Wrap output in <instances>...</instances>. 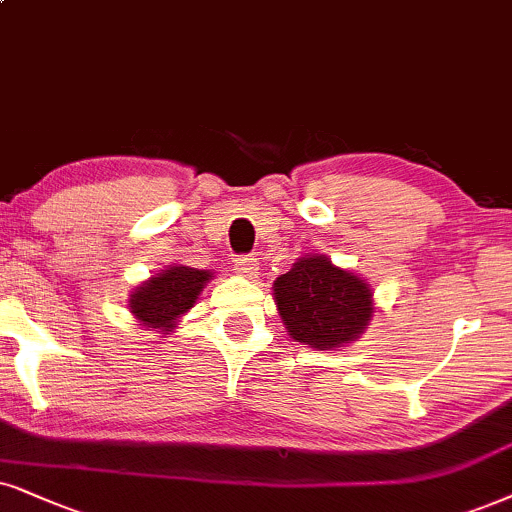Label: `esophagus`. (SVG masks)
<instances>
[{"label":"esophagus","mask_w":512,"mask_h":512,"mask_svg":"<svg viewBox=\"0 0 512 512\" xmlns=\"http://www.w3.org/2000/svg\"><path fill=\"white\" fill-rule=\"evenodd\" d=\"M234 267L241 276H257L260 274V262L255 255H236Z\"/></svg>","instance_id":"esophagus-1"}]
</instances>
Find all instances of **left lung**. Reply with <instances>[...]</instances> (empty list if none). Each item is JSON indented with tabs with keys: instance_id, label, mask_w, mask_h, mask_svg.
<instances>
[{
	"instance_id": "obj_1",
	"label": "left lung",
	"mask_w": 512,
	"mask_h": 512,
	"mask_svg": "<svg viewBox=\"0 0 512 512\" xmlns=\"http://www.w3.org/2000/svg\"><path fill=\"white\" fill-rule=\"evenodd\" d=\"M274 300L293 340L316 349L357 340L373 314L366 283L326 257H307L278 276Z\"/></svg>"
}]
</instances>
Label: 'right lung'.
<instances>
[{"mask_svg":"<svg viewBox=\"0 0 512 512\" xmlns=\"http://www.w3.org/2000/svg\"><path fill=\"white\" fill-rule=\"evenodd\" d=\"M210 281V271L191 267H170L163 274L137 288L132 295V312L148 328L170 331L177 316L189 312L196 297L203 290V283Z\"/></svg>","mask_w":512,"mask_h":512,"instance_id":"add662e5","label":"right lung"}]
</instances>
